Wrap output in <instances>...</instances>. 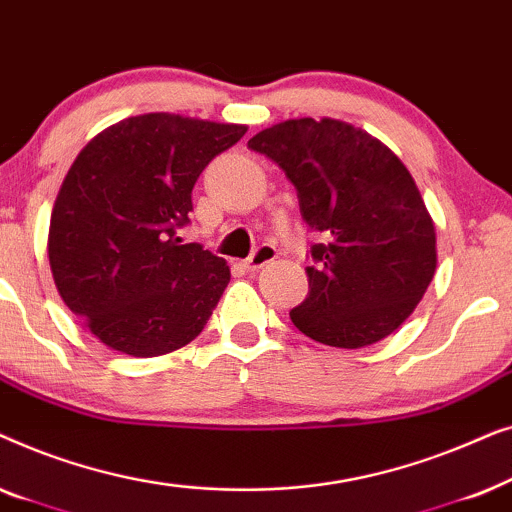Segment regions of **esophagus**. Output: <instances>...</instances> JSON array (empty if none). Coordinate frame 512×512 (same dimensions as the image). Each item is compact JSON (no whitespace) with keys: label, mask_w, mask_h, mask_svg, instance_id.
Here are the masks:
<instances>
[{"label":"esophagus","mask_w":512,"mask_h":512,"mask_svg":"<svg viewBox=\"0 0 512 512\" xmlns=\"http://www.w3.org/2000/svg\"><path fill=\"white\" fill-rule=\"evenodd\" d=\"M277 258V249L272 247V244H261V247H258L254 254H251L247 261H244V268L247 270H261L263 265H268V263H272Z\"/></svg>","instance_id":"obj_1"}]
</instances>
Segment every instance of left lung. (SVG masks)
Returning <instances> with one entry per match:
<instances>
[{
	"instance_id": "left-lung-1",
	"label": "left lung",
	"mask_w": 512,
	"mask_h": 512,
	"mask_svg": "<svg viewBox=\"0 0 512 512\" xmlns=\"http://www.w3.org/2000/svg\"><path fill=\"white\" fill-rule=\"evenodd\" d=\"M298 191L303 221L326 235L307 265L310 293L289 312L321 345L359 349L394 333L436 272V226L389 146L335 118H291L249 139Z\"/></svg>"
}]
</instances>
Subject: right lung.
<instances>
[{"label": "right lung", "instance_id": "add662e5", "mask_svg": "<svg viewBox=\"0 0 512 512\" xmlns=\"http://www.w3.org/2000/svg\"><path fill=\"white\" fill-rule=\"evenodd\" d=\"M247 125L142 114L83 146L55 198L48 261L60 298L104 345L160 356L198 338L230 282L223 258L181 244L202 170Z\"/></svg>", "mask_w": 512, "mask_h": 512}]
</instances>
